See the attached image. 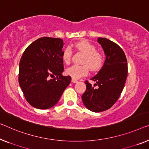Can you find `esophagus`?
Masks as SVG:
<instances>
[{
    "mask_svg": "<svg viewBox=\"0 0 149 149\" xmlns=\"http://www.w3.org/2000/svg\"><path fill=\"white\" fill-rule=\"evenodd\" d=\"M72 81L73 82V83H77V79H75L72 78Z\"/></svg>",
    "mask_w": 149,
    "mask_h": 149,
    "instance_id": "1",
    "label": "esophagus"
}]
</instances>
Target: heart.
Returning a JSON list of instances; mask_svg holds the SVG:
<instances>
[{"label":"heart","instance_id":"heart-1","mask_svg":"<svg viewBox=\"0 0 149 149\" xmlns=\"http://www.w3.org/2000/svg\"><path fill=\"white\" fill-rule=\"evenodd\" d=\"M75 48L84 54L81 63L83 65H73L66 70V74L74 79H79L88 74L89 68L92 71L100 70L104 61V55L96 51V47L92 43L86 40L78 41L74 44ZM72 50L70 47L65 48L62 53V59L65 63H70L72 57Z\"/></svg>","mask_w":149,"mask_h":149}]
</instances>
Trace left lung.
<instances>
[{"mask_svg":"<svg viewBox=\"0 0 149 149\" xmlns=\"http://www.w3.org/2000/svg\"><path fill=\"white\" fill-rule=\"evenodd\" d=\"M97 42L102 47L106 60L97 75L91 79L96 84L93 86L88 80L85 81L86 90L81 96L86 107L95 112L109 109L116 103L128 74L127 59L120 47L106 38L99 37Z\"/></svg>","mask_w":149,"mask_h":149,"instance_id":"8db88e82","label":"left lung"}]
</instances>
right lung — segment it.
<instances>
[{"label": "right lung", "instance_id": "1", "mask_svg": "<svg viewBox=\"0 0 149 149\" xmlns=\"http://www.w3.org/2000/svg\"><path fill=\"white\" fill-rule=\"evenodd\" d=\"M63 44L61 39L41 37L23 53L19 82L26 101L33 107L41 110L53 107L70 84V75H61Z\"/></svg>", "mask_w": 149, "mask_h": 149}]
</instances>
